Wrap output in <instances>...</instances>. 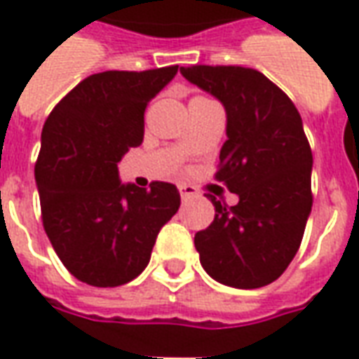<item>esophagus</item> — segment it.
<instances>
[{
	"instance_id": "esophagus-1",
	"label": "esophagus",
	"mask_w": 359,
	"mask_h": 359,
	"mask_svg": "<svg viewBox=\"0 0 359 359\" xmlns=\"http://www.w3.org/2000/svg\"><path fill=\"white\" fill-rule=\"evenodd\" d=\"M180 198L187 202V200H192V198H198V190L194 187H188V184H180Z\"/></svg>"
}]
</instances>
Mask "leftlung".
Masks as SVG:
<instances>
[{"label":"left lung","mask_w":359,"mask_h":359,"mask_svg":"<svg viewBox=\"0 0 359 359\" xmlns=\"http://www.w3.org/2000/svg\"><path fill=\"white\" fill-rule=\"evenodd\" d=\"M226 111V140L215 179L238 196H210L215 219L196 233L200 264L217 283L259 288L277 280L300 248L311 213V149L290 97L256 69L180 67Z\"/></svg>","instance_id":"1"}]
</instances>
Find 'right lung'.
I'll return each instance as SVG.
<instances>
[{
	"label": "right lung",
	"mask_w": 359,
	"mask_h": 359,
	"mask_svg": "<svg viewBox=\"0 0 359 359\" xmlns=\"http://www.w3.org/2000/svg\"><path fill=\"white\" fill-rule=\"evenodd\" d=\"M179 65L105 71L76 84L42 130L36 187L46 234L69 273L100 288L130 283L179 211L171 182L123 184L118 161L144 140V111Z\"/></svg>",
	"instance_id": "1"
}]
</instances>
